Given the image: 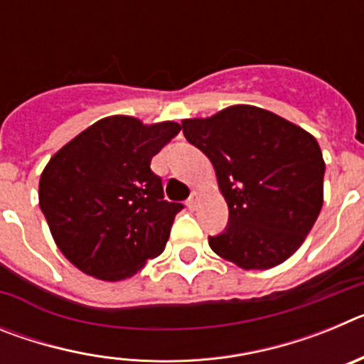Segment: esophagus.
I'll return each instance as SVG.
<instances>
[{"mask_svg":"<svg viewBox=\"0 0 364 364\" xmlns=\"http://www.w3.org/2000/svg\"><path fill=\"white\" fill-rule=\"evenodd\" d=\"M198 202H200V195H198L197 191H193L191 195H189V198H188V202H186V205H188L189 210H195V208H197V205H198Z\"/></svg>","mask_w":364,"mask_h":364,"instance_id":"1","label":"esophagus"}]
</instances>
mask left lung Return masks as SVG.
<instances>
[{
  "mask_svg": "<svg viewBox=\"0 0 364 364\" xmlns=\"http://www.w3.org/2000/svg\"><path fill=\"white\" fill-rule=\"evenodd\" d=\"M211 160L230 218L210 246L244 269H268L299 250L323 208L324 160L310 133L253 105L182 122Z\"/></svg>",
  "mask_w": 364,
  "mask_h": 364,
  "instance_id": "8db88e82",
  "label": "left lung"
}]
</instances>
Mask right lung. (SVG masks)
<instances>
[{
	"mask_svg": "<svg viewBox=\"0 0 364 364\" xmlns=\"http://www.w3.org/2000/svg\"><path fill=\"white\" fill-rule=\"evenodd\" d=\"M180 131L131 117L98 120L45 166L40 208L60 252L87 275L122 281L159 257L184 205L164 200L151 159Z\"/></svg>",
	"mask_w": 364,
	"mask_h": 364,
	"instance_id": "add662e5",
	"label": "right lung"
}]
</instances>
